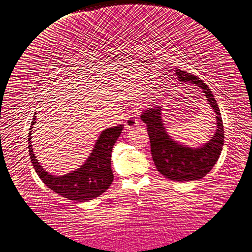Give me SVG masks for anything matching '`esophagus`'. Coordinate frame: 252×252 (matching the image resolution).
I'll return each instance as SVG.
<instances>
[{
	"label": "esophagus",
	"mask_w": 252,
	"mask_h": 252,
	"mask_svg": "<svg viewBox=\"0 0 252 252\" xmlns=\"http://www.w3.org/2000/svg\"><path fill=\"white\" fill-rule=\"evenodd\" d=\"M125 126L126 128H131L138 125V116L136 114H129L126 117Z\"/></svg>",
	"instance_id": "34e87169"
}]
</instances>
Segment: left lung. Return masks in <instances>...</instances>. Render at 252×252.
Masks as SVG:
<instances>
[{"mask_svg": "<svg viewBox=\"0 0 252 252\" xmlns=\"http://www.w3.org/2000/svg\"><path fill=\"white\" fill-rule=\"evenodd\" d=\"M176 74L180 82L196 85L204 93L216 116L217 129L212 139L200 148H189L178 143L166 132L159 105L144 111L141 120L147 124L152 157L158 172L167 179L188 182L202 179L217 163L224 144V127L220 109L208 86L199 77L180 69L176 70Z\"/></svg>", "mask_w": 252, "mask_h": 252, "instance_id": "obj_1", "label": "left lung"}]
</instances>
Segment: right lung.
I'll return each mask as SVG.
<instances>
[{"mask_svg": "<svg viewBox=\"0 0 252 252\" xmlns=\"http://www.w3.org/2000/svg\"><path fill=\"white\" fill-rule=\"evenodd\" d=\"M34 124H36L35 114L29 128V155L36 174L48 189L69 200L87 202L99 197L110 188L114 179L111 168L112 149L124 129V125L102 131L90 156L79 168L63 176H53L39 164L32 149L31 132Z\"/></svg>", "mask_w": 252, "mask_h": 252, "instance_id": "obj_1", "label": "right lung"}]
</instances>
